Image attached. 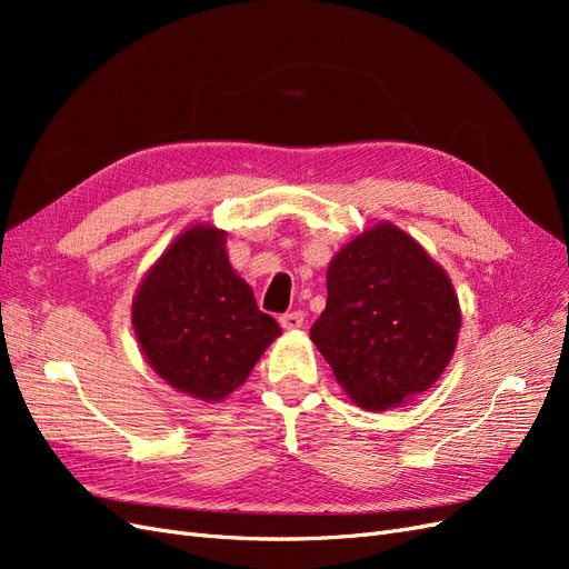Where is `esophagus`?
<instances>
[{"instance_id": "obj_1", "label": "esophagus", "mask_w": 569, "mask_h": 569, "mask_svg": "<svg viewBox=\"0 0 569 569\" xmlns=\"http://www.w3.org/2000/svg\"><path fill=\"white\" fill-rule=\"evenodd\" d=\"M280 325L284 327V330H299V327L303 325V313L301 311L284 313V316H280Z\"/></svg>"}]
</instances>
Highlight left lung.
<instances>
[{"mask_svg": "<svg viewBox=\"0 0 569 569\" xmlns=\"http://www.w3.org/2000/svg\"><path fill=\"white\" fill-rule=\"evenodd\" d=\"M458 330L449 274L410 234L377 222L332 258L311 339L356 406L387 410L439 380Z\"/></svg>", "mask_w": 569, "mask_h": 569, "instance_id": "left-lung-1", "label": "left lung"}]
</instances>
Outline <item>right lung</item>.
Here are the masks:
<instances>
[{
	"label": "right lung",
	"instance_id": "1",
	"mask_svg": "<svg viewBox=\"0 0 569 569\" xmlns=\"http://www.w3.org/2000/svg\"><path fill=\"white\" fill-rule=\"evenodd\" d=\"M226 230L199 226L170 244L132 299V327L161 380L203 403L228 399L280 325L228 261Z\"/></svg>",
	"mask_w": 569,
	"mask_h": 569
}]
</instances>
